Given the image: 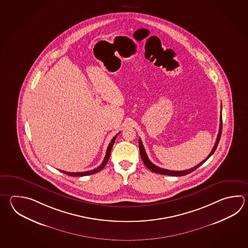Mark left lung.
<instances>
[{"mask_svg": "<svg viewBox=\"0 0 248 248\" xmlns=\"http://www.w3.org/2000/svg\"><path fill=\"white\" fill-rule=\"evenodd\" d=\"M222 115L220 116V127H219V133H218L217 138V141L215 143V146L213 147L212 151L210 152V154L207 155V158L202 161V162H200L198 165L194 166L193 168H191L189 170H181V171H174V170H169L166 169H162V168L157 167L156 165H155L154 163H152L150 162V160L148 159V157L147 155V153L145 151V148L143 147V144H142L141 140L140 139L139 140V147H140V156H141L142 161L144 162V164L147 166V169H149L151 171L155 172V173H158V174H162V175H166V176H175V177H181V176H186L187 174L191 173V172L194 171L196 169L202 166L204 162L207 161V159L209 157L212 155L216 151L217 147L218 146V143L220 141V139H221V135H222Z\"/></svg>", "mask_w": 248, "mask_h": 248, "instance_id": "left-lung-1", "label": "left lung"}]
</instances>
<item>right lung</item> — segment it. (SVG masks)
Wrapping results in <instances>:
<instances>
[{
    "label": "right lung",
    "mask_w": 248,
    "mask_h": 248,
    "mask_svg": "<svg viewBox=\"0 0 248 248\" xmlns=\"http://www.w3.org/2000/svg\"><path fill=\"white\" fill-rule=\"evenodd\" d=\"M117 134H119V133H117ZM117 134L112 139V140L110 141V143H109V145H108V149H107L105 158H104L103 162H101V164L99 167H97L96 169H93V170H88V171L67 172L63 171V170H60V171L64 173L66 175L71 176V177H84V176H88V175H92V174H94V173H97V172L101 171V170L106 166L107 162H108V159H109L112 147H113V145H114V143H115V140H116V138L117 137Z\"/></svg>",
    "instance_id": "right-lung-1"
}]
</instances>
